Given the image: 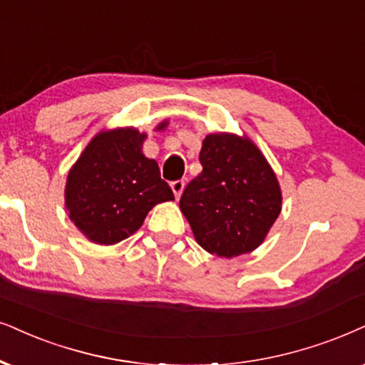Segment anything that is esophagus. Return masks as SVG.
I'll use <instances>...</instances> for the list:
<instances>
[{"label": "esophagus", "instance_id": "34e87169", "mask_svg": "<svg viewBox=\"0 0 365 365\" xmlns=\"http://www.w3.org/2000/svg\"><path fill=\"white\" fill-rule=\"evenodd\" d=\"M183 188H185V180H175V182H172V190L177 198L182 195Z\"/></svg>", "mask_w": 365, "mask_h": 365}]
</instances>
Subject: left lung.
<instances>
[{"instance_id": "obj_1", "label": "left lung", "mask_w": 365, "mask_h": 365, "mask_svg": "<svg viewBox=\"0 0 365 365\" xmlns=\"http://www.w3.org/2000/svg\"><path fill=\"white\" fill-rule=\"evenodd\" d=\"M202 173L180 198L197 242L219 257L255 251L281 212L273 168L249 138L230 133L205 136Z\"/></svg>"}]
</instances>
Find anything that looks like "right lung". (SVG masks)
<instances>
[{"label": "right lung", "instance_id": "add662e5", "mask_svg": "<svg viewBox=\"0 0 365 365\" xmlns=\"http://www.w3.org/2000/svg\"><path fill=\"white\" fill-rule=\"evenodd\" d=\"M145 138L135 128L101 131L68 172V217L92 242L123 241L141 227L156 204L175 200L158 163L143 155Z\"/></svg>", "mask_w": 365, "mask_h": 365}]
</instances>
